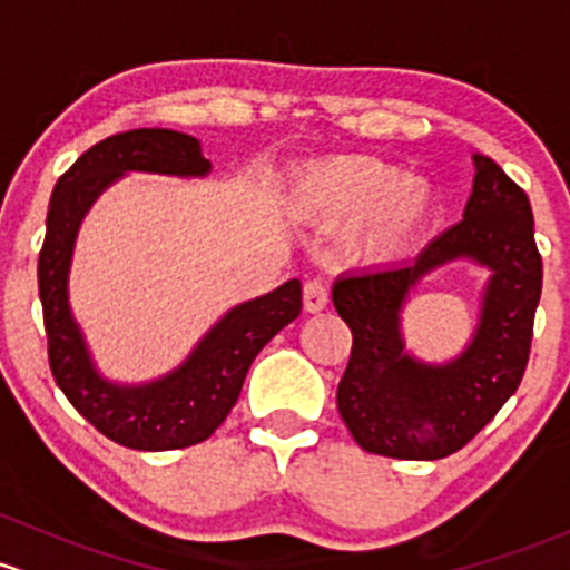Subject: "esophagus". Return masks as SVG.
<instances>
[{"label": "esophagus", "mask_w": 570, "mask_h": 570, "mask_svg": "<svg viewBox=\"0 0 570 570\" xmlns=\"http://www.w3.org/2000/svg\"><path fill=\"white\" fill-rule=\"evenodd\" d=\"M302 296H304V309H307V313H321V309H326L328 304V285L318 277L307 279V283H304Z\"/></svg>", "instance_id": "obj_1"}]
</instances>
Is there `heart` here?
Instances as JSON below:
<instances>
[{"mask_svg":"<svg viewBox=\"0 0 570 570\" xmlns=\"http://www.w3.org/2000/svg\"><path fill=\"white\" fill-rule=\"evenodd\" d=\"M298 214L326 227L362 225L360 249L390 257L412 242L431 214L428 184L401 178L392 164L367 156L334 158L298 178L293 189Z\"/></svg>","mask_w":570,"mask_h":570,"instance_id":"obj_1","label":"heart"}]
</instances>
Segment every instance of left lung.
Here are the masks:
<instances>
[{"instance_id":"1","label":"left lung","mask_w":570,"mask_h":570,"mask_svg":"<svg viewBox=\"0 0 570 570\" xmlns=\"http://www.w3.org/2000/svg\"><path fill=\"white\" fill-rule=\"evenodd\" d=\"M472 197L459 225L401 266L345 274L332 302L351 328V360L337 409L362 450L401 461H436L472 442L510 395L530 362L543 263L524 189L497 161L474 156ZM455 256L492 268L473 345L442 368L402 354L400 307L428 271Z\"/></svg>"}]
</instances>
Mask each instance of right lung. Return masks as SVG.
Listing matches in <instances>:
<instances>
[{
	"mask_svg": "<svg viewBox=\"0 0 570 570\" xmlns=\"http://www.w3.org/2000/svg\"><path fill=\"white\" fill-rule=\"evenodd\" d=\"M139 173L205 175L210 161L189 134L134 128L92 145L60 175L51 191L46 238L38 257V291L49 340V367L57 386L96 431L131 450H178L205 442L236 406L252 360L302 313V283L238 304L197 345L184 367L145 386L104 381L87 356L85 340L68 309V263L76 230L92 199L117 178Z\"/></svg>",
	"mask_w": 570,
	"mask_h": 570,
	"instance_id": "add662e5",
	"label": "right lung"
}]
</instances>
